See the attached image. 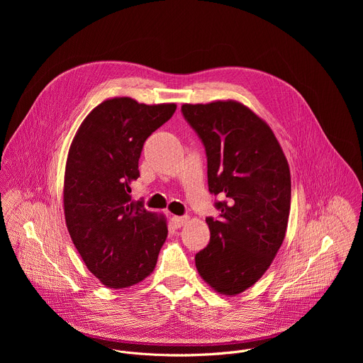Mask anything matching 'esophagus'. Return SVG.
<instances>
[{
    "label": "esophagus",
    "mask_w": 363,
    "mask_h": 363,
    "mask_svg": "<svg viewBox=\"0 0 363 363\" xmlns=\"http://www.w3.org/2000/svg\"><path fill=\"white\" fill-rule=\"evenodd\" d=\"M188 220H189V217H186V216H184V217H178V216H174V217L171 218L172 224H174L177 228L182 227L184 224H186V223H188Z\"/></svg>",
    "instance_id": "1"
}]
</instances>
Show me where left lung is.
Segmentation results:
<instances>
[{
  "label": "left lung",
  "mask_w": 363,
  "mask_h": 363,
  "mask_svg": "<svg viewBox=\"0 0 363 363\" xmlns=\"http://www.w3.org/2000/svg\"><path fill=\"white\" fill-rule=\"evenodd\" d=\"M181 111L205 146L208 189L221 198L220 217L205 220L211 238L195 266L216 291L235 296L262 279L284 241L290 168L270 126L242 103H185Z\"/></svg>",
  "instance_id": "8db88e82"
}]
</instances>
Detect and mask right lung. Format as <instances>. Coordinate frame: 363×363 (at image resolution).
I'll return each instance as SVG.
<instances>
[{"instance_id":"add662e5","label":"right lung","mask_w":363,"mask_h":363,"mask_svg":"<svg viewBox=\"0 0 363 363\" xmlns=\"http://www.w3.org/2000/svg\"><path fill=\"white\" fill-rule=\"evenodd\" d=\"M175 103L145 105L130 97L101 101L82 122L65 172V218L89 272L109 289L140 283L167 240L164 216L130 199L145 140L171 119Z\"/></svg>"}]
</instances>
